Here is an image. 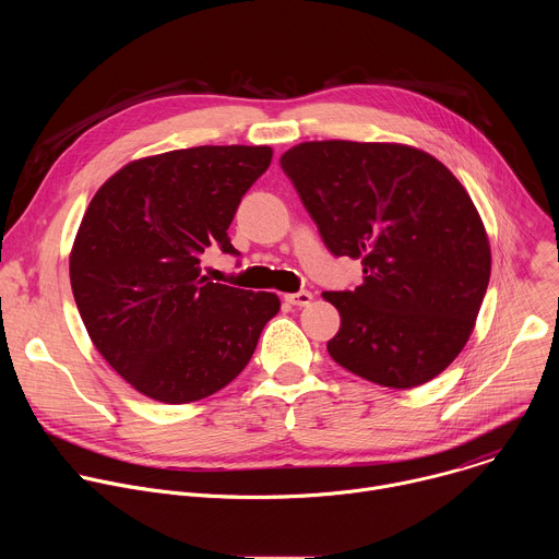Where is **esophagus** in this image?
Instances as JSON below:
<instances>
[{
  "instance_id": "34e87169",
  "label": "esophagus",
  "mask_w": 559,
  "mask_h": 559,
  "mask_svg": "<svg viewBox=\"0 0 559 559\" xmlns=\"http://www.w3.org/2000/svg\"><path fill=\"white\" fill-rule=\"evenodd\" d=\"M285 300H287L289 305H296V307H307V305L313 300V294L302 289V292H296V294H287Z\"/></svg>"
}]
</instances>
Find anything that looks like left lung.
Returning a JSON list of instances; mask_svg holds the SVG:
<instances>
[{
  "label": "left lung",
  "mask_w": 559,
  "mask_h": 559,
  "mask_svg": "<svg viewBox=\"0 0 559 559\" xmlns=\"http://www.w3.org/2000/svg\"><path fill=\"white\" fill-rule=\"evenodd\" d=\"M281 166L330 252L362 261V285L323 292L341 313L330 356L391 389L442 373L464 349L491 276L489 236L464 186L405 143L305 141Z\"/></svg>",
  "instance_id": "1"
}]
</instances>
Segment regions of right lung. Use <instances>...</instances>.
Segmentation results:
<instances>
[{"instance_id":"add662e5","label":"right lung","mask_w":559,"mask_h":559,"mask_svg":"<svg viewBox=\"0 0 559 559\" xmlns=\"http://www.w3.org/2000/svg\"><path fill=\"white\" fill-rule=\"evenodd\" d=\"M270 145H197L126 164L93 197L70 250V285L86 332L139 393L201 401L250 362L274 292L210 283V246L227 236L241 197L270 168Z\"/></svg>"}]
</instances>
